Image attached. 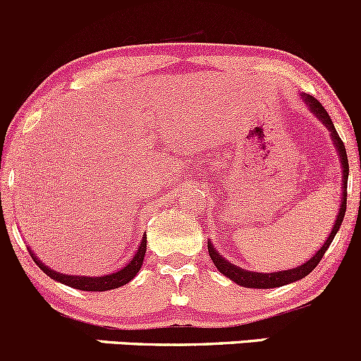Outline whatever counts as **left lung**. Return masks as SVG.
<instances>
[{
  "label": "left lung",
  "instance_id": "left-lung-1",
  "mask_svg": "<svg viewBox=\"0 0 361 361\" xmlns=\"http://www.w3.org/2000/svg\"><path fill=\"white\" fill-rule=\"evenodd\" d=\"M302 96H303V99H305L307 105H309L310 112L316 114V117H319V119L323 121L324 126L330 130L331 140H334L335 147H337L338 156H341L342 169H344V170H342V176H344V177H342V205H341V209H338L337 219H335L334 228H331V233L328 235V238H326V242L323 244V247H321L319 251H317L316 255H314L312 258L309 259V262L303 263V265H298L297 269L283 270V272H274V274L249 272V270L240 269V267L233 265V263H230L228 259L221 258L219 251H216V247L212 245V242H209L207 249H209V255H210V258H212L216 269L219 270L223 276H226L228 279H231L233 283L240 284V286H244V288H258V290H269V288L284 286V284L295 283V281H300L305 276H309V274L312 272L314 269H316L317 263L321 262V258L324 256L326 249L330 247L331 240H334V237L337 235L338 228H341V224H342V219H344L345 202H348V176H349V163H348V154H345L344 142H342L341 137H338L337 130H335L334 123H331L330 116H328V112L324 110V106L321 105V103L317 102L314 96H310V94H302Z\"/></svg>",
  "mask_w": 361,
  "mask_h": 361
}]
</instances>
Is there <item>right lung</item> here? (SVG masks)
<instances>
[{
    "mask_svg": "<svg viewBox=\"0 0 361 361\" xmlns=\"http://www.w3.org/2000/svg\"><path fill=\"white\" fill-rule=\"evenodd\" d=\"M145 249H147V237L144 235L142 238V244L138 245V251L137 255L131 258V262L128 263L126 267H123L121 270H117L116 274H109V276H103V277H84V276H66V274H59L56 270L49 269L45 267L33 252H30L33 262L47 274L49 277L52 279L59 281V283L66 284L70 288H77V290L82 291H109V290H116V288L124 286V284L130 283L135 276L138 274L140 270L142 263H144V256H145Z\"/></svg>",
    "mask_w": 361,
    "mask_h": 361,
    "instance_id": "1",
    "label": "right lung"
}]
</instances>
